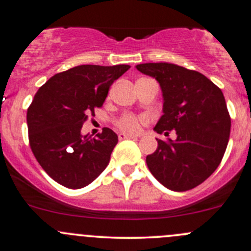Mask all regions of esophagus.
Wrapping results in <instances>:
<instances>
[{
	"mask_svg": "<svg viewBox=\"0 0 251 251\" xmlns=\"http://www.w3.org/2000/svg\"><path fill=\"white\" fill-rule=\"evenodd\" d=\"M135 138H137L136 136H132V135H126V133H119V140L123 141V140H135Z\"/></svg>",
	"mask_w": 251,
	"mask_h": 251,
	"instance_id": "1",
	"label": "esophagus"
}]
</instances>
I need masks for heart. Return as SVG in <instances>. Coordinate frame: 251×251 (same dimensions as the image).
Segmentation results:
<instances>
[{"label": "heart", "instance_id": "1", "mask_svg": "<svg viewBox=\"0 0 251 251\" xmlns=\"http://www.w3.org/2000/svg\"><path fill=\"white\" fill-rule=\"evenodd\" d=\"M148 123L146 115H136L132 113H124L115 120V126L118 130L126 133H136L140 131L141 126Z\"/></svg>", "mask_w": 251, "mask_h": 251}]
</instances>
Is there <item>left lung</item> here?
<instances>
[{
	"instance_id": "1",
	"label": "left lung",
	"mask_w": 251,
	"mask_h": 251,
	"mask_svg": "<svg viewBox=\"0 0 251 251\" xmlns=\"http://www.w3.org/2000/svg\"><path fill=\"white\" fill-rule=\"evenodd\" d=\"M137 70L155 77L164 96V114L154 130L175 141L156 140L146 161L166 188L184 192L203 183L221 163L231 133V116L222 91L196 70L170 63H144Z\"/></svg>"
}]
</instances>
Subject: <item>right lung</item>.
I'll return each instance as SVG.
<instances>
[{"label": "right lung", "instance_id": "right-lung-1", "mask_svg": "<svg viewBox=\"0 0 251 251\" xmlns=\"http://www.w3.org/2000/svg\"><path fill=\"white\" fill-rule=\"evenodd\" d=\"M130 65H78L52 76L27 108L29 144L48 176L67 188L95 181L109 164L118 136L104 127L96 137L81 136L83 123L107 98L111 83Z\"/></svg>", "mask_w": 251, "mask_h": 251}]
</instances>
